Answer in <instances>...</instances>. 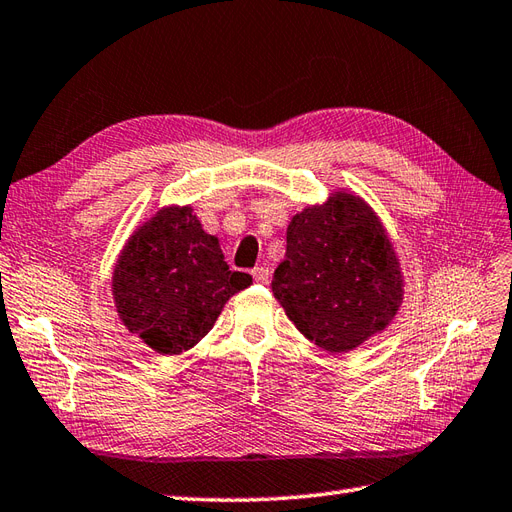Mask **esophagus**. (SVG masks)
<instances>
[{"mask_svg":"<svg viewBox=\"0 0 512 512\" xmlns=\"http://www.w3.org/2000/svg\"><path fill=\"white\" fill-rule=\"evenodd\" d=\"M252 276H254V280H256L258 284H267V282L271 280V271H269V267H256V269L252 271Z\"/></svg>","mask_w":512,"mask_h":512,"instance_id":"1","label":"esophagus"}]
</instances>
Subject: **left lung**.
<instances>
[{"label":"left lung","mask_w":512,"mask_h":512,"mask_svg":"<svg viewBox=\"0 0 512 512\" xmlns=\"http://www.w3.org/2000/svg\"><path fill=\"white\" fill-rule=\"evenodd\" d=\"M404 280L376 213L345 191L308 206L286 228V254L271 289L308 341L352 352L389 326Z\"/></svg>","instance_id":"left-lung-1"}]
</instances>
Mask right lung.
<instances>
[{
	"label": "right lung",
	"instance_id": "add662e5",
	"mask_svg": "<svg viewBox=\"0 0 512 512\" xmlns=\"http://www.w3.org/2000/svg\"><path fill=\"white\" fill-rule=\"evenodd\" d=\"M252 284L230 271L217 236L191 206L162 208L136 230L112 271L119 319L162 356L191 350L213 330L228 299Z\"/></svg>",
	"mask_w": 512,
	"mask_h": 512
}]
</instances>
